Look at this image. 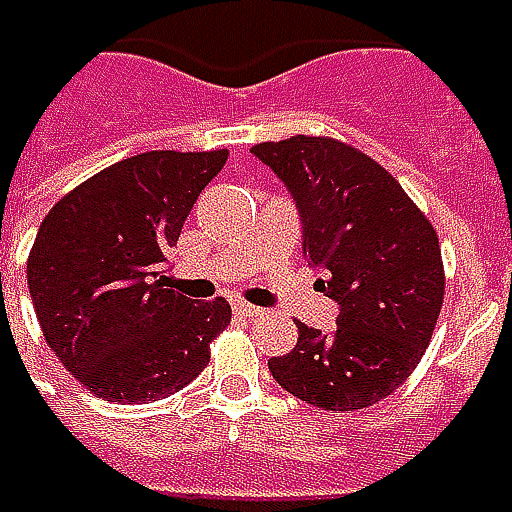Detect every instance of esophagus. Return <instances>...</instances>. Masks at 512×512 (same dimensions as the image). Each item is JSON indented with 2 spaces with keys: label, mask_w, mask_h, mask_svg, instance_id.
Returning a JSON list of instances; mask_svg holds the SVG:
<instances>
[{
  "label": "esophagus",
  "mask_w": 512,
  "mask_h": 512,
  "mask_svg": "<svg viewBox=\"0 0 512 512\" xmlns=\"http://www.w3.org/2000/svg\"><path fill=\"white\" fill-rule=\"evenodd\" d=\"M233 311L244 317V320H253V317H262V308H256V305H250V302H233Z\"/></svg>",
  "instance_id": "obj_1"
}]
</instances>
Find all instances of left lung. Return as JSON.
I'll use <instances>...</instances> for the list:
<instances>
[{
  "label": "left lung",
  "instance_id": "1",
  "mask_svg": "<svg viewBox=\"0 0 512 512\" xmlns=\"http://www.w3.org/2000/svg\"><path fill=\"white\" fill-rule=\"evenodd\" d=\"M253 155L294 195L302 250L340 305L331 334L296 322L294 351L270 357V374L325 412L366 409L403 386L432 340L447 285L435 227L386 169L343 141L296 135Z\"/></svg>",
  "mask_w": 512,
  "mask_h": 512
}]
</instances>
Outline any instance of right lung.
Segmentation results:
<instances>
[{"label": "right lung", "mask_w": 512, "mask_h": 512, "mask_svg": "<svg viewBox=\"0 0 512 512\" xmlns=\"http://www.w3.org/2000/svg\"><path fill=\"white\" fill-rule=\"evenodd\" d=\"M227 149H155L117 161L63 195L28 256V291L48 348L112 403L175 395L210 363L230 325L227 299L167 285L169 247Z\"/></svg>", "instance_id": "add662e5"}]
</instances>
